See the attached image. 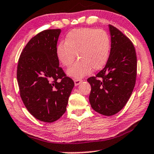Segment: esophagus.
<instances>
[{
  "instance_id": "esophagus-1",
  "label": "esophagus",
  "mask_w": 154,
  "mask_h": 154,
  "mask_svg": "<svg viewBox=\"0 0 154 154\" xmlns=\"http://www.w3.org/2000/svg\"><path fill=\"white\" fill-rule=\"evenodd\" d=\"M82 81H83V80H81V79H74V83H75V86L79 85V84L81 83Z\"/></svg>"
}]
</instances>
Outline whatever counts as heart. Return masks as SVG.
I'll return each instance as SVG.
<instances>
[{
  "instance_id": "1",
  "label": "heart",
  "mask_w": 154,
  "mask_h": 154,
  "mask_svg": "<svg viewBox=\"0 0 154 154\" xmlns=\"http://www.w3.org/2000/svg\"><path fill=\"white\" fill-rule=\"evenodd\" d=\"M111 50V39L105 31L96 29H73L57 46L56 54L63 66H71L76 58L79 59L67 71L73 78L88 75L92 69H102L109 60Z\"/></svg>"
}]
</instances>
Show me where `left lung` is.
Masks as SVG:
<instances>
[{
  "label": "left lung",
  "mask_w": 154,
  "mask_h": 154,
  "mask_svg": "<svg viewBox=\"0 0 154 154\" xmlns=\"http://www.w3.org/2000/svg\"><path fill=\"white\" fill-rule=\"evenodd\" d=\"M111 45L109 60L102 70L88 81L89 101L97 112L110 116L125 106L133 91L137 77V55L132 41L109 25Z\"/></svg>",
  "instance_id": "obj_1"
}]
</instances>
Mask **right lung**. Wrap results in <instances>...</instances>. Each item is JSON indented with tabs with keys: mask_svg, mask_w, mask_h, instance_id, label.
I'll list each match as a JSON object with an SVG mask.
<instances>
[{
	"mask_svg": "<svg viewBox=\"0 0 154 154\" xmlns=\"http://www.w3.org/2000/svg\"><path fill=\"white\" fill-rule=\"evenodd\" d=\"M61 29H47L28 42L18 61L17 79L27 110L39 121L52 123L65 113L74 82L57 57Z\"/></svg>",
	"mask_w": 154,
	"mask_h": 154,
	"instance_id": "obj_1",
	"label": "right lung"
}]
</instances>
